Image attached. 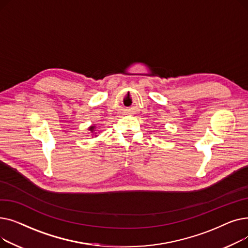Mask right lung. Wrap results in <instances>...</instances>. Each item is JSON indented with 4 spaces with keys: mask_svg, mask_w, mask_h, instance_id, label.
<instances>
[{
    "mask_svg": "<svg viewBox=\"0 0 248 248\" xmlns=\"http://www.w3.org/2000/svg\"><path fill=\"white\" fill-rule=\"evenodd\" d=\"M94 129H95V126H94V125H91V126L88 127V131H89L90 133H93V134H95Z\"/></svg>",
    "mask_w": 248,
    "mask_h": 248,
    "instance_id": "obj_1",
    "label": "right lung"
}]
</instances>
